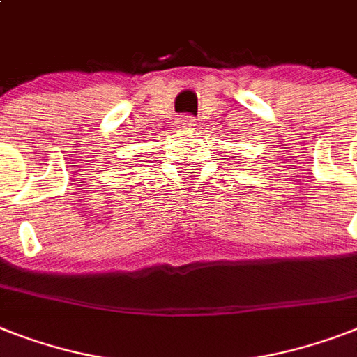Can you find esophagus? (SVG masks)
Here are the masks:
<instances>
[{"label": "esophagus", "instance_id": "esophagus-1", "mask_svg": "<svg viewBox=\"0 0 357 357\" xmlns=\"http://www.w3.org/2000/svg\"><path fill=\"white\" fill-rule=\"evenodd\" d=\"M196 126H198V124H196V121H194L190 115H183V117L179 119V128L181 130H187V132H190V130H194Z\"/></svg>", "mask_w": 357, "mask_h": 357}]
</instances>
